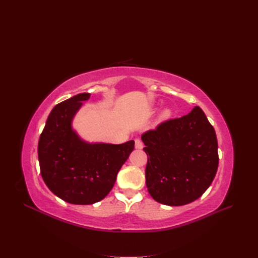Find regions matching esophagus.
<instances>
[{
	"instance_id": "obj_1",
	"label": "esophagus",
	"mask_w": 258,
	"mask_h": 258,
	"mask_svg": "<svg viewBox=\"0 0 258 258\" xmlns=\"http://www.w3.org/2000/svg\"><path fill=\"white\" fill-rule=\"evenodd\" d=\"M135 147H136V149H143L144 144L140 139H136L135 140Z\"/></svg>"
}]
</instances>
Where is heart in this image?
Listing matches in <instances>:
<instances>
[{"label":"heart","mask_w":258,"mask_h":258,"mask_svg":"<svg viewBox=\"0 0 258 258\" xmlns=\"http://www.w3.org/2000/svg\"><path fill=\"white\" fill-rule=\"evenodd\" d=\"M169 117H170V110L166 109V110H164V111L161 113V115H160V117H159V120H160V121H164V120L168 119Z\"/></svg>","instance_id":"obj_1"}]
</instances>
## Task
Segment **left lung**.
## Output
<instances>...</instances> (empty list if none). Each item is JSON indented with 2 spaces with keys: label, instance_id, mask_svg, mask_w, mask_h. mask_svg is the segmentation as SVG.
I'll return each mask as SVG.
<instances>
[{
  "label": "left lung",
  "instance_id": "8db88e82",
  "mask_svg": "<svg viewBox=\"0 0 258 258\" xmlns=\"http://www.w3.org/2000/svg\"><path fill=\"white\" fill-rule=\"evenodd\" d=\"M148 156L146 185L164 205L180 206L208 189L218 167L217 139L202 109L159 123L142 135Z\"/></svg>",
  "mask_w": 258,
  "mask_h": 258
}]
</instances>
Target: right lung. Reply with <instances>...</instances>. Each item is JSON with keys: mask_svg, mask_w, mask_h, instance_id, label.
<instances>
[{"mask_svg": "<svg viewBox=\"0 0 258 258\" xmlns=\"http://www.w3.org/2000/svg\"><path fill=\"white\" fill-rule=\"evenodd\" d=\"M90 94H79L57 104L40 136L38 155L47 187L62 200L88 205L104 199L135 148V141L120 145L88 144L71 128L73 115Z\"/></svg>", "mask_w": 258, "mask_h": 258, "instance_id": "right-lung-1", "label": "right lung"}]
</instances>
